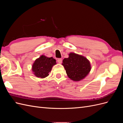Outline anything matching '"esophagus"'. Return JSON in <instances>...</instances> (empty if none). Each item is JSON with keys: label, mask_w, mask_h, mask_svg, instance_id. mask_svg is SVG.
Here are the masks:
<instances>
[{"label": "esophagus", "mask_w": 123, "mask_h": 123, "mask_svg": "<svg viewBox=\"0 0 123 123\" xmlns=\"http://www.w3.org/2000/svg\"><path fill=\"white\" fill-rule=\"evenodd\" d=\"M62 58H58L57 59V62L59 63V64H62Z\"/></svg>", "instance_id": "34e87169"}]
</instances>
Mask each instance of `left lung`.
I'll return each instance as SVG.
<instances>
[{
    "mask_svg": "<svg viewBox=\"0 0 123 123\" xmlns=\"http://www.w3.org/2000/svg\"><path fill=\"white\" fill-rule=\"evenodd\" d=\"M62 65L69 79L74 81L84 80L91 69L90 62L86 57L72 52L69 54L68 58L63 59Z\"/></svg>",
    "mask_w": 123,
    "mask_h": 123,
    "instance_id": "1",
    "label": "left lung"
}]
</instances>
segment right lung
<instances>
[{
  "mask_svg": "<svg viewBox=\"0 0 123 123\" xmlns=\"http://www.w3.org/2000/svg\"><path fill=\"white\" fill-rule=\"evenodd\" d=\"M56 64V60L52 57H48L42 55L33 62L32 71L35 76L44 79L49 75L53 66Z\"/></svg>",
  "mask_w": 123,
  "mask_h": 123,
  "instance_id": "obj_1",
  "label": "right lung"
}]
</instances>
